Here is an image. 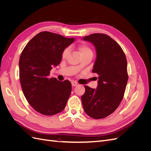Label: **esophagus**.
<instances>
[{"mask_svg": "<svg viewBox=\"0 0 151 151\" xmlns=\"http://www.w3.org/2000/svg\"><path fill=\"white\" fill-rule=\"evenodd\" d=\"M77 84H77L76 82H72V86H77Z\"/></svg>", "mask_w": 151, "mask_h": 151, "instance_id": "obj_1", "label": "esophagus"}]
</instances>
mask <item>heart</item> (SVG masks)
<instances>
[{
	"label": "heart",
	"mask_w": 151,
	"mask_h": 151,
	"mask_svg": "<svg viewBox=\"0 0 151 151\" xmlns=\"http://www.w3.org/2000/svg\"><path fill=\"white\" fill-rule=\"evenodd\" d=\"M79 52L80 53L81 55V56H84L86 55H88V54H93V51L89 47H88V45H82L81 46L79 47ZM70 48H65L64 50H63V51L62 52V57L63 59H65L68 56V55L70 54ZM77 68H80L81 66L78 65L77 67Z\"/></svg>",
	"instance_id": "1"
}]
</instances>
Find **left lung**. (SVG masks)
Instances as JSON below:
<instances>
[{"mask_svg":"<svg viewBox=\"0 0 151 151\" xmlns=\"http://www.w3.org/2000/svg\"><path fill=\"white\" fill-rule=\"evenodd\" d=\"M83 39L96 50L92 71L98 75V85L96 89L84 86L82 103L87 115L101 119L115 111L123 98L129 78L127 58L120 45L107 35L94 33Z\"/></svg>","mask_w":151,"mask_h":151,"instance_id":"8db88e82","label":"left lung"}]
</instances>
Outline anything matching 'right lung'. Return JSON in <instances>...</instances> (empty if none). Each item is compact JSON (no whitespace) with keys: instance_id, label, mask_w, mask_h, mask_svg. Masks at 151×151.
Wrapping results in <instances>:
<instances>
[{"instance_id":"add662e5","label":"right lung","mask_w":151,"mask_h":151,"mask_svg":"<svg viewBox=\"0 0 151 151\" xmlns=\"http://www.w3.org/2000/svg\"><path fill=\"white\" fill-rule=\"evenodd\" d=\"M74 38L42 31L27 43L19 58V79L22 92L35 111L44 115H54L64 109L72 84L50 77L53 66L60 63L65 48Z\"/></svg>"}]
</instances>
